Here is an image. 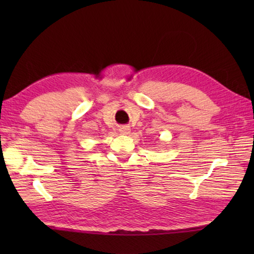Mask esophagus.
I'll use <instances>...</instances> for the list:
<instances>
[{
  "label": "esophagus",
  "instance_id": "esophagus-1",
  "mask_svg": "<svg viewBox=\"0 0 254 254\" xmlns=\"http://www.w3.org/2000/svg\"><path fill=\"white\" fill-rule=\"evenodd\" d=\"M121 132L126 133V134H127V133L130 132V128H128V127H123L121 128Z\"/></svg>",
  "mask_w": 254,
  "mask_h": 254
}]
</instances>
